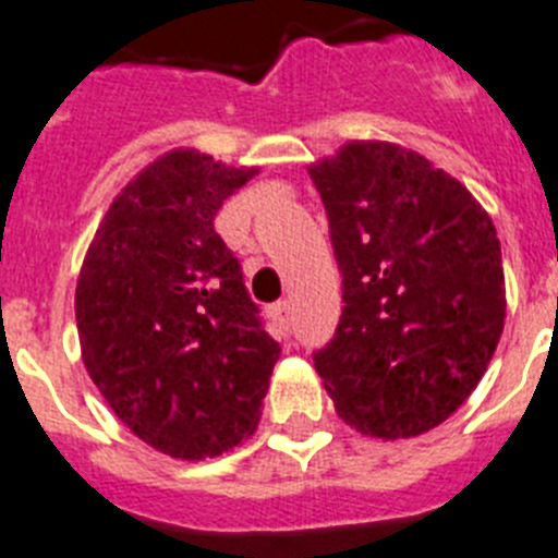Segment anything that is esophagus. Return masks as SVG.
Listing matches in <instances>:
<instances>
[{
  "label": "esophagus",
  "instance_id": "esophagus-1",
  "mask_svg": "<svg viewBox=\"0 0 558 558\" xmlns=\"http://www.w3.org/2000/svg\"><path fill=\"white\" fill-rule=\"evenodd\" d=\"M275 319H278V323L289 330L291 325H294V305H291L289 300H283V303L275 305Z\"/></svg>",
  "mask_w": 558,
  "mask_h": 558
}]
</instances>
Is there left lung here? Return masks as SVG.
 <instances>
[{
    "instance_id": "obj_1",
    "label": "left lung",
    "mask_w": 558,
    "mask_h": 558,
    "mask_svg": "<svg viewBox=\"0 0 558 558\" xmlns=\"http://www.w3.org/2000/svg\"><path fill=\"white\" fill-rule=\"evenodd\" d=\"M308 174L344 275L316 373L350 428L425 434L473 395L504 333L498 230L464 183L400 144L348 142Z\"/></svg>"
}]
</instances>
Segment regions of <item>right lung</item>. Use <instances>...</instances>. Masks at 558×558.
I'll list each match as a JSON object with an SVG mask.
<instances>
[{
	"mask_svg": "<svg viewBox=\"0 0 558 558\" xmlns=\"http://www.w3.org/2000/svg\"><path fill=\"white\" fill-rule=\"evenodd\" d=\"M255 174L199 149L163 153L113 197L80 269L85 369L113 414L172 459H214L253 436L280 355L214 230Z\"/></svg>",
	"mask_w": 558,
	"mask_h": 558,
	"instance_id": "right-lung-1",
	"label": "right lung"
}]
</instances>
